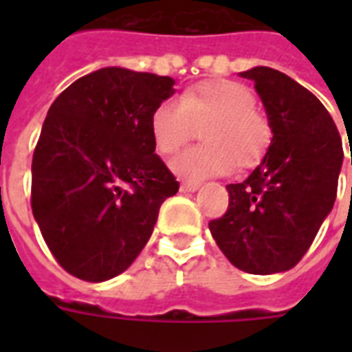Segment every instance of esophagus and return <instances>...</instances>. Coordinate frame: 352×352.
<instances>
[{
    "instance_id": "esophagus-1",
    "label": "esophagus",
    "mask_w": 352,
    "mask_h": 352,
    "mask_svg": "<svg viewBox=\"0 0 352 352\" xmlns=\"http://www.w3.org/2000/svg\"><path fill=\"white\" fill-rule=\"evenodd\" d=\"M199 184H195V182H181V186H179V190H181V193H193L197 192Z\"/></svg>"
}]
</instances>
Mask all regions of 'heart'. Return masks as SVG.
I'll return each instance as SVG.
<instances>
[{
    "label": "heart",
    "mask_w": 352,
    "mask_h": 352,
    "mask_svg": "<svg viewBox=\"0 0 352 352\" xmlns=\"http://www.w3.org/2000/svg\"><path fill=\"white\" fill-rule=\"evenodd\" d=\"M203 127L204 144L186 149L171 160V171L184 181L201 182L226 175L234 162L252 168L272 144V126L256 109L250 87L234 80H214L190 87L179 100H162L149 118L155 148L175 155Z\"/></svg>",
    "instance_id": "heart-1"
}]
</instances>
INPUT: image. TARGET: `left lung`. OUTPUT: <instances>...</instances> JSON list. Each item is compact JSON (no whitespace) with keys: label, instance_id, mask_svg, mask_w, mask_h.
Returning a JSON list of instances; mask_svg holds the SVG:
<instances>
[{"label":"left lung","instance_id":"left-lung-1","mask_svg":"<svg viewBox=\"0 0 352 352\" xmlns=\"http://www.w3.org/2000/svg\"><path fill=\"white\" fill-rule=\"evenodd\" d=\"M239 76L254 82L272 144L243 182L228 184V210L210 232L228 261L248 274L290 270L305 256L334 206L344 162L342 138L323 104L270 67Z\"/></svg>","mask_w":352,"mask_h":352}]
</instances>
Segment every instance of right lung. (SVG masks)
Listing matches in <instances>:
<instances>
[{"mask_svg": "<svg viewBox=\"0 0 352 352\" xmlns=\"http://www.w3.org/2000/svg\"><path fill=\"white\" fill-rule=\"evenodd\" d=\"M175 80L104 67L69 85L47 111L32 157L30 206L69 274L100 283L129 268L179 182L149 131Z\"/></svg>", "mask_w": 352, "mask_h": 352, "instance_id": "obj_1", "label": "right lung"}]
</instances>
